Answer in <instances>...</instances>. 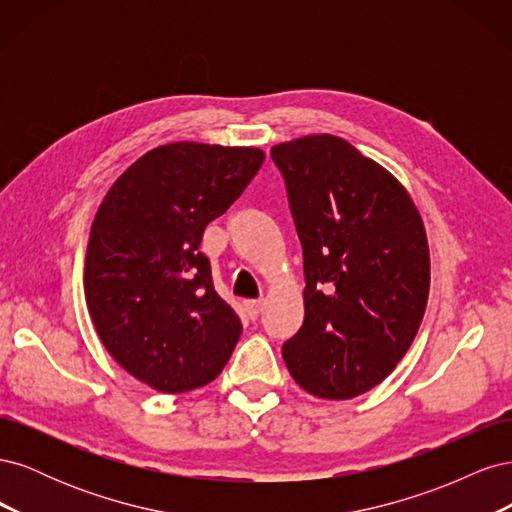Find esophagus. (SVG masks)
Instances as JSON below:
<instances>
[{"instance_id": "34e87169", "label": "esophagus", "mask_w": 512, "mask_h": 512, "mask_svg": "<svg viewBox=\"0 0 512 512\" xmlns=\"http://www.w3.org/2000/svg\"><path fill=\"white\" fill-rule=\"evenodd\" d=\"M245 312H247V316H250L252 320H256L260 316V312H262V303L260 301H247L245 303Z\"/></svg>"}]
</instances>
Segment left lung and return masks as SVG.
I'll use <instances>...</instances> for the list:
<instances>
[{"label": "left lung", "mask_w": 512, "mask_h": 512, "mask_svg": "<svg viewBox=\"0 0 512 512\" xmlns=\"http://www.w3.org/2000/svg\"><path fill=\"white\" fill-rule=\"evenodd\" d=\"M303 247L305 316L290 376L322 399L374 389L412 346L429 297V245L408 190L333 134L271 149Z\"/></svg>", "instance_id": "1"}]
</instances>
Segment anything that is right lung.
Returning a JSON list of instances; mask_svg holds the SVG:
<instances>
[{"mask_svg": "<svg viewBox=\"0 0 512 512\" xmlns=\"http://www.w3.org/2000/svg\"><path fill=\"white\" fill-rule=\"evenodd\" d=\"M265 151L179 141L138 158L91 224L85 301L100 342L160 393L222 374L243 331L198 252L207 224L243 194Z\"/></svg>", "mask_w": 512, "mask_h": 512, "instance_id": "add662e5", "label": "right lung"}]
</instances>
